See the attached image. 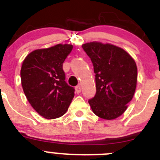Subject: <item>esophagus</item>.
<instances>
[{"label":"esophagus","mask_w":160,"mask_h":160,"mask_svg":"<svg viewBox=\"0 0 160 160\" xmlns=\"http://www.w3.org/2000/svg\"><path fill=\"white\" fill-rule=\"evenodd\" d=\"M81 91H82V89H81V87L80 86H76L75 87V92H76L77 94H79L81 92Z\"/></svg>","instance_id":"1"}]
</instances>
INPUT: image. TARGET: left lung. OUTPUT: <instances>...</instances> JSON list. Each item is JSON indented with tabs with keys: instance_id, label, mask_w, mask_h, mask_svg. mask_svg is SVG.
<instances>
[{
	"instance_id": "1",
	"label": "left lung",
	"mask_w": 160,
	"mask_h": 160,
	"mask_svg": "<svg viewBox=\"0 0 160 160\" xmlns=\"http://www.w3.org/2000/svg\"><path fill=\"white\" fill-rule=\"evenodd\" d=\"M82 48L91 59L96 74V93L88 100L93 113L105 120L121 116L133 98L137 66L124 49L101 42H86Z\"/></svg>"
}]
</instances>
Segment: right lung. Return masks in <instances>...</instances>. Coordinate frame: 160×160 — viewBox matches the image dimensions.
<instances>
[{
  "label": "right lung",
  "mask_w": 160,
  "mask_h": 160,
  "mask_svg": "<svg viewBox=\"0 0 160 160\" xmlns=\"http://www.w3.org/2000/svg\"><path fill=\"white\" fill-rule=\"evenodd\" d=\"M71 44H57L38 49L26 57L21 82L28 102L46 119L61 118L75 96V89L65 82L63 63L71 53Z\"/></svg>",
  "instance_id": "right-lung-1"
}]
</instances>
